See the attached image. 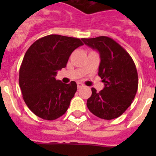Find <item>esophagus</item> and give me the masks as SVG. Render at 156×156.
<instances>
[{
	"label": "esophagus",
	"mask_w": 156,
	"mask_h": 156,
	"mask_svg": "<svg viewBox=\"0 0 156 156\" xmlns=\"http://www.w3.org/2000/svg\"><path fill=\"white\" fill-rule=\"evenodd\" d=\"M83 87H84V86H83V83H81L80 82L77 83V87L79 88V89H80V88Z\"/></svg>",
	"instance_id": "34e87169"
}]
</instances>
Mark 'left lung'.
Listing matches in <instances>:
<instances>
[{
	"label": "left lung",
	"instance_id": "left-lung-1",
	"mask_svg": "<svg viewBox=\"0 0 156 156\" xmlns=\"http://www.w3.org/2000/svg\"><path fill=\"white\" fill-rule=\"evenodd\" d=\"M85 44L98 51L101 62L98 76L105 87L91 88L87 101L90 112L103 119L120 116L133 102L138 87V76L133 59L124 48L110 37L83 38Z\"/></svg>",
	"mask_w": 156,
	"mask_h": 156
}]
</instances>
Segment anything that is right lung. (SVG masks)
Returning <instances> with one entry per match:
<instances>
[{"mask_svg": "<svg viewBox=\"0 0 156 156\" xmlns=\"http://www.w3.org/2000/svg\"><path fill=\"white\" fill-rule=\"evenodd\" d=\"M83 45L79 38L51 34L29 48L19 69V87L25 103L36 115L54 120L66 113L76 92V83L56 80L72 52Z\"/></svg>", "mask_w": 156, "mask_h": 156, "instance_id": "right-lung-1", "label": "right lung"}]
</instances>
